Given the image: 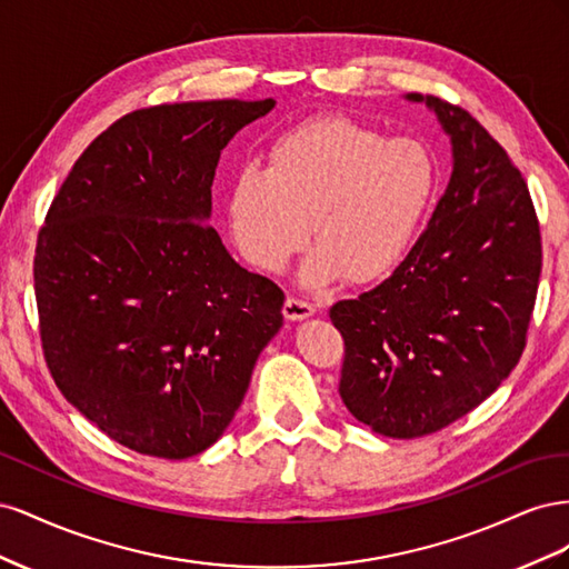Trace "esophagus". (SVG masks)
Returning <instances> with one entry per match:
<instances>
[{"mask_svg": "<svg viewBox=\"0 0 569 569\" xmlns=\"http://www.w3.org/2000/svg\"><path fill=\"white\" fill-rule=\"evenodd\" d=\"M282 313H284L287 320H306V318H311V316L316 313V306L308 303V301L289 297V299L284 301Z\"/></svg>", "mask_w": 569, "mask_h": 569, "instance_id": "34e87169", "label": "esophagus"}]
</instances>
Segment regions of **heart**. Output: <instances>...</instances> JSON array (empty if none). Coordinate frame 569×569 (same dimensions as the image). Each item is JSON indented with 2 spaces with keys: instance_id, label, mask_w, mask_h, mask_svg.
<instances>
[{
  "instance_id": "1",
  "label": "heart",
  "mask_w": 569,
  "mask_h": 569,
  "mask_svg": "<svg viewBox=\"0 0 569 569\" xmlns=\"http://www.w3.org/2000/svg\"><path fill=\"white\" fill-rule=\"evenodd\" d=\"M439 168L422 142L347 116H318L274 137L268 163L237 170L226 199L234 249L278 274L308 239L299 270L306 289L349 274L356 284L387 278L416 242L437 194Z\"/></svg>"
}]
</instances>
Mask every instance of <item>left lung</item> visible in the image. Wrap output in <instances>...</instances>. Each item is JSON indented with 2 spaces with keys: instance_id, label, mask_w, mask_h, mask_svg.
Segmentation results:
<instances>
[{
  "instance_id": "obj_1",
  "label": "left lung",
  "mask_w": 569,
  "mask_h": 569,
  "mask_svg": "<svg viewBox=\"0 0 569 569\" xmlns=\"http://www.w3.org/2000/svg\"><path fill=\"white\" fill-rule=\"evenodd\" d=\"M451 140V180L416 247L382 284L330 308L343 337L339 393L391 439L432 435L518 366L541 274V234L522 173L477 120L410 92Z\"/></svg>"
}]
</instances>
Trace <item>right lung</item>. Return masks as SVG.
Instances as JSON below:
<instances>
[{"mask_svg": "<svg viewBox=\"0 0 569 569\" xmlns=\"http://www.w3.org/2000/svg\"><path fill=\"white\" fill-rule=\"evenodd\" d=\"M272 109L218 99L128 113L51 201L36 251L49 372L137 453L182 460L213 446L282 327V289L209 226L220 151Z\"/></svg>", "mask_w": 569, "mask_h": 569, "instance_id": "add662e5", "label": "right lung"}]
</instances>
